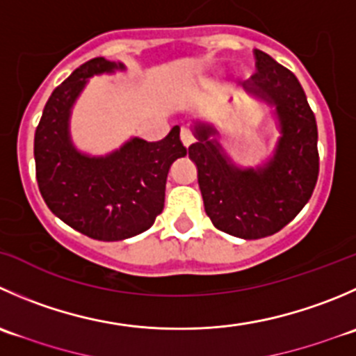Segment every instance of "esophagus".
<instances>
[{"label": "esophagus", "mask_w": 356, "mask_h": 356, "mask_svg": "<svg viewBox=\"0 0 356 356\" xmlns=\"http://www.w3.org/2000/svg\"><path fill=\"white\" fill-rule=\"evenodd\" d=\"M181 140H182V144H184L186 147L191 146V144L195 143V136H193V134H191V130H189V129H182L181 130Z\"/></svg>", "instance_id": "1"}]
</instances>
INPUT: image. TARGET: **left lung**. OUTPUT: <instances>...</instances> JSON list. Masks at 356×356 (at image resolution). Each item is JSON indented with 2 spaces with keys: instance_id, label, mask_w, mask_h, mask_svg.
I'll return each mask as SVG.
<instances>
[{
  "instance_id": "obj_1",
  "label": "left lung",
  "mask_w": 356,
  "mask_h": 356,
  "mask_svg": "<svg viewBox=\"0 0 356 356\" xmlns=\"http://www.w3.org/2000/svg\"><path fill=\"white\" fill-rule=\"evenodd\" d=\"M255 74L243 83L252 95L275 106L280 139L273 158L257 168H240L216 139L212 125H196L189 158L198 168L207 216L217 229L257 240L287 226L312 198L318 179V130L301 83L282 64L254 50Z\"/></svg>"
}]
</instances>
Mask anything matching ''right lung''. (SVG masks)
<instances>
[{
	"label": "right lung",
	"mask_w": 356,
	"mask_h": 356,
	"mask_svg": "<svg viewBox=\"0 0 356 356\" xmlns=\"http://www.w3.org/2000/svg\"><path fill=\"white\" fill-rule=\"evenodd\" d=\"M125 69L97 57L79 65L51 92L34 134L36 181L48 209L67 226L101 241L149 229L165 203L172 163L186 156L174 127L158 143L132 137L106 156L79 153L69 136L71 108L88 78Z\"/></svg>",
	"instance_id": "right-lung-1"
}]
</instances>
